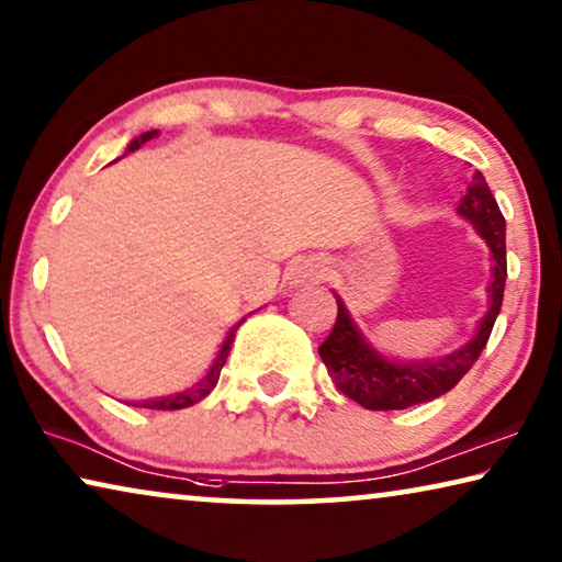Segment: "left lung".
<instances>
[{
    "label": "left lung",
    "mask_w": 562,
    "mask_h": 562,
    "mask_svg": "<svg viewBox=\"0 0 562 562\" xmlns=\"http://www.w3.org/2000/svg\"><path fill=\"white\" fill-rule=\"evenodd\" d=\"M457 213L468 218L482 238L487 240L492 251V283H490V308L482 316L477 334L472 341L464 344L447 357L437 361H394L379 353L361 336L357 324L351 322L347 306L336 296V324L326 341L318 347L326 369H329L331 382L344 396H349L364 409L386 412V409H407L414 404H425L437 396L454 390L457 382L468 374L474 361L480 359L482 349L495 326V318L503 308L505 279H507V254H505V218L497 209L495 195L482 178L474 172L468 193L462 195Z\"/></svg>",
    "instance_id": "8db88e82"
}]
</instances>
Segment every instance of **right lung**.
Segmentation results:
<instances>
[{
  "mask_svg": "<svg viewBox=\"0 0 562 562\" xmlns=\"http://www.w3.org/2000/svg\"><path fill=\"white\" fill-rule=\"evenodd\" d=\"M153 137H158V131H150V133H143L140 137H135V140L127 145V150H137L140 148L143 143H148V140H153ZM236 329H238V324L233 326V329L228 331V336H226V341H223V347H221V351H218V357H215V361H213V367L209 369V374H205L201 382H198L195 386H191V390H186V392H180V394H172V396H162V400H150V402H140V407H145V409H186V407H193V404H198L201 400H205V396H209L211 392H213V386L218 384V376H221V369H223V364H226V359H228V351H231V344H233V336H236ZM137 407V404H135Z\"/></svg>",
  "mask_w": 562,
  "mask_h": 562,
  "instance_id": "right-lung-1",
  "label": "right lung"
}]
</instances>
